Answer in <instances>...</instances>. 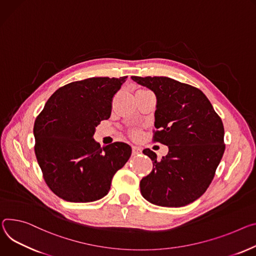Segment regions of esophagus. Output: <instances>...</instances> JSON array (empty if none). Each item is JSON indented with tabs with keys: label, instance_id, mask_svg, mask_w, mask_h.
<instances>
[{
	"label": "esophagus",
	"instance_id": "obj_1",
	"mask_svg": "<svg viewBox=\"0 0 256 256\" xmlns=\"http://www.w3.org/2000/svg\"><path fill=\"white\" fill-rule=\"evenodd\" d=\"M142 152L141 148L138 147V146H132V155H138Z\"/></svg>",
	"mask_w": 256,
	"mask_h": 256
}]
</instances>
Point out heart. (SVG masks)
I'll list each match as a JSON object with an SVG mask.
<instances>
[{"mask_svg": "<svg viewBox=\"0 0 256 256\" xmlns=\"http://www.w3.org/2000/svg\"><path fill=\"white\" fill-rule=\"evenodd\" d=\"M132 136H134V138H136V136H138V132L136 130H134L132 132Z\"/></svg>", "mask_w": 256, "mask_h": 256, "instance_id": "1", "label": "heart"}]
</instances>
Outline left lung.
<instances>
[{
    "mask_svg": "<svg viewBox=\"0 0 256 256\" xmlns=\"http://www.w3.org/2000/svg\"><path fill=\"white\" fill-rule=\"evenodd\" d=\"M157 99L153 141L168 146L159 161L150 149L143 153L153 170L141 180L149 202L166 207L188 205L204 194L224 152V124L203 92L166 76H132Z\"/></svg>",
    "mask_w": 256,
    "mask_h": 256,
    "instance_id": "obj_1",
    "label": "left lung"
}]
</instances>
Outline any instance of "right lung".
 <instances>
[{"label":"right lung","instance_id":"1","mask_svg":"<svg viewBox=\"0 0 256 256\" xmlns=\"http://www.w3.org/2000/svg\"><path fill=\"white\" fill-rule=\"evenodd\" d=\"M128 76L90 78L59 88L34 122V152L46 184L69 202L108 194L115 172L132 154L130 145L101 147L92 136L111 115L112 100Z\"/></svg>","mask_w":256,"mask_h":256}]
</instances>
